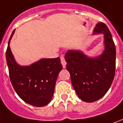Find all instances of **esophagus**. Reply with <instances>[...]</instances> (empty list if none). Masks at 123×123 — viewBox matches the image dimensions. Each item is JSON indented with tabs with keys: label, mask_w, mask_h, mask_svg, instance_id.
<instances>
[{
	"label": "esophagus",
	"mask_w": 123,
	"mask_h": 123,
	"mask_svg": "<svg viewBox=\"0 0 123 123\" xmlns=\"http://www.w3.org/2000/svg\"><path fill=\"white\" fill-rule=\"evenodd\" d=\"M60 59H61V63L62 64V66H63V68H65L66 66V61H65L64 57H63V56H62L60 57Z\"/></svg>",
	"instance_id": "obj_1"
}]
</instances>
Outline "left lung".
I'll list each match as a JSON object with an SVG mask.
<instances>
[{
  "label": "left lung",
  "mask_w": 123,
  "mask_h": 123,
  "mask_svg": "<svg viewBox=\"0 0 123 123\" xmlns=\"http://www.w3.org/2000/svg\"><path fill=\"white\" fill-rule=\"evenodd\" d=\"M101 33L105 45L101 55L93 57L80 50H68L65 55L73 88L80 98L86 102L96 101L105 95L115 77V45L107 26L99 22L93 34Z\"/></svg>",
  "instance_id": "8db88e82"
}]
</instances>
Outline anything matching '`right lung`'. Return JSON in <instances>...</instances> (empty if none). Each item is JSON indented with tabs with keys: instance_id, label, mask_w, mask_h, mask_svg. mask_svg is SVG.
<instances>
[{
	"instance_id": "right-lung-1",
	"label": "right lung",
	"mask_w": 123,
	"mask_h": 123,
	"mask_svg": "<svg viewBox=\"0 0 123 123\" xmlns=\"http://www.w3.org/2000/svg\"><path fill=\"white\" fill-rule=\"evenodd\" d=\"M15 31L6 51L12 85L25 102L37 107L46 106L51 100L57 76L62 70L60 58H43L29 66H20L15 61L9 45Z\"/></svg>"
}]
</instances>
